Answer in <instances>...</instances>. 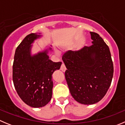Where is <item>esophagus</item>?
<instances>
[{
  "mask_svg": "<svg viewBox=\"0 0 125 125\" xmlns=\"http://www.w3.org/2000/svg\"><path fill=\"white\" fill-rule=\"evenodd\" d=\"M60 70H61L63 72H65V71H66V67H65V65H64L63 63H62V64L61 67H60Z\"/></svg>",
  "mask_w": 125,
  "mask_h": 125,
  "instance_id": "obj_1",
  "label": "esophagus"
}]
</instances>
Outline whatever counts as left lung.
Wrapping results in <instances>:
<instances>
[{
	"label": "left lung",
	"mask_w": 125,
	"mask_h": 125,
	"mask_svg": "<svg viewBox=\"0 0 125 125\" xmlns=\"http://www.w3.org/2000/svg\"><path fill=\"white\" fill-rule=\"evenodd\" d=\"M90 34L93 45L78 51H68L62 57L70 92L75 101L84 105L94 104L102 99L114 74L109 47L97 33Z\"/></svg>",
	"instance_id": "8db88e82"
}]
</instances>
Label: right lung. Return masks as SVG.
Here are the masks:
<instances>
[{
	"mask_svg": "<svg viewBox=\"0 0 125 125\" xmlns=\"http://www.w3.org/2000/svg\"><path fill=\"white\" fill-rule=\"evenodd\" d=\"M41 36L37 33L26 36L16 49L13 65L15 89L24 103L34 108L44 107L51 100L52 74L62 65L49 59L51 47L31 55V44Z\"/></svg>",
	"mask_w": 125,
	"mask_h": 125,
	"instance_id": "right-lung-1",
	"label": "right lung"
}]
</instances>
